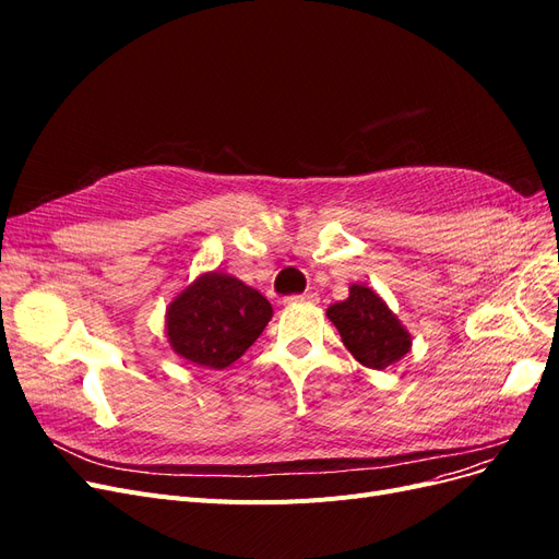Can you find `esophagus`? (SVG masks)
Returning a JSON list of instances; mask_svg holds the SVG:
<instances>
[{"label":"esophagus","instance_id":"esophagus-1","mask_svg":"<svg viewBox=\"0 0 559 559\" xmlns=\"http://www.w3.org/2000/svg\"><path fill=\"white\" fill-rule=\"evenodd\" d=\"M286 302H308V306H314V302H319V296H317L314 292H308V294H300V296L286 298Z\"/></svg>","mask_w":559,"mask_h":559}]
</instances>
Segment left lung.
I'll list each match as a JSON object with an SVG mask.
<instances>
[{"instance_id": "8db88e82", "label": "left lung", "mask_w": 559, "mask_h": 559, "mask_svg": "<svg viewBox=\"0 0 559 559\" xmlns=\"http://www.w3.org/2000/svg\"><path fill=\"white\" fill-rule=\"evenodd\" d=\"M345 347L361 366L384 370L413 349V335L392 308L366 284H352L349 296L326 310Z\"/></svg>"}]
</instances>
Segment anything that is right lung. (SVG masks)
<instances>
[{
    "mask_svg": "<svg viewBox=\"0 0 559 559\" xmlns=\"http://www.w3.org/2000/svg\"><path fill=\"white\" fill-rule=\"evenodd\" d=\"M273 319L267 298L228 273L198 275L165 310V335L181 359L224 370L257 343Z\"/></svg>",
    "mask_w": 559,
    "mask_h": 559,
    "instance_id": "1",
    "label": "right lung"
}]
</instances>
